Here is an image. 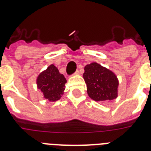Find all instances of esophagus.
<instances>
[{"mask_svg":"<svg viewBox=\"0 0 151 151\" xmlns=\"http://www.w3.org/2000/svg\"><path fill=\"white\" fill-rule=\"evenodd\" d=\"M78 74H79V71H78V70H76V71L74 73V75H78Z\"/></svg>","mask_w":151,"mask_h":151,"instance_id":"obj_1","label":"esophagus"}]
</instances>
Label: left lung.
Instances as JSON below:
<instances>
[{"mask_svg":"<svg viewBox=\"0 0 151 151\" xmlns=\"http://www.w3.org/2000/svg\"><path fill=\"white\" fill-rule=\"evenodd\" d=\"M83 77L88 94L92 100L104 102L116 98L119 82L113 72L97 63H92L85 67Z\"/></svg>","mask_w":151,"mask_h":151,"instance_id":"1","label":"left lung"}]
</instances>
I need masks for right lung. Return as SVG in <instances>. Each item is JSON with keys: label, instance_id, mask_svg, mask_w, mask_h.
I'll return each instance as SVG.
<instances>
[{"label": "right lung", "instance_id": "add662e5", "mask_svg": "<svg viewBox=\"0 0 151 151\" xmlns=\"http://www.w3.org/2000/svg\"><path fill=\"white\" fill-rule=\"evenodd\" d=\"M66 83V78L53 64L41 73L37 79L38 88L43 92L45 98L50 101H55L60 98Z\"/></svg>", "mask_w": 151, "mask_h": 151}]
</instances>
